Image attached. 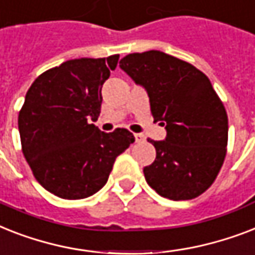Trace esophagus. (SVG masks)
<instances>
[{"mask_svg": "<svg viewBox=\"0 0 255 255\" xmlns=\"http://www.w3.org/2000/svg\"><path fill=\"white\" fill-rule=\"evenodd\" d=\"M134 138H135V142H143L144 140V135L143 134H139V133L134 134Z\"/></svg>", "mask_w": 255, "mask_h": 255, "instance_id": "obj_1", "label": "esophagus"}]
</instances>
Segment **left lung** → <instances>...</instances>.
Instances as JSON below:
<instances>
[{
  "label": "left lung",
  "mask_w": 255,
  "mask_h": 255,
  "mask_svg": "<svg viewBox=\"0 0 255 255\" xmlns=\"http://www.w3.org/2000/svg\"><path fill=\"white\" fill-rule=\"evenodd\" d=\"M121 70L142 85L154 121L166 126L164 140L148 142L155 160L143 168L147 184L170 200H191L217 178L228 144V116L211 81L192 64L146 51L126 55Z\"/></svg>",
  "instance_id": "8db88e82"
}]
</instances>
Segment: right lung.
<instances>
[{
	"instance_id": "obj_1",
	"label": "right lung",
	"mask_w": 255,
	"mask_h": 255,
	"mask_svg": "<svg viewBox=\"0 0 255 255\" xmlns=\"http://www.w3.org/2000/svg\"><path fill=\"white\" fill-rule=\"evenodd\" d=\"M120 55L67 60L36 77L18 116L22 152L43 188L77 200L108 182L115 160L134 142L126 129L104 133L92 122L101 88Z\"/></svg>"
}]
</instances>
